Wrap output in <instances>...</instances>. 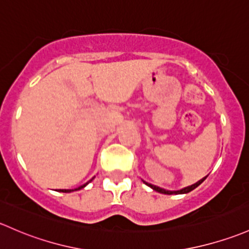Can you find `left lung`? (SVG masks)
Returning a JSON list of instances; mask_svg holds the SVG:
<instances>
[{"label":"left lung","mask_w":249,"mask_h":249,"mask_svg":"<svg viewBox=\"0 0 249 249\" xmlns=\"http://www.w3.org/2000/svg\"><path fill=\"white\" fill-rule=\"evenodd\" d=\"M205 178H206V177H205ZM205 178H203V179L199 180V181H198V182H196V184L191 185V186H188V187L182 188V190H180V191H166V190H163V188H160V187H158V186H155V185L148 184V182H145V184L148 185L149 187L153 188V190L158 191V192H160V193H163V195H182V193H188V192H191V191L195 190L196 187L199 186L201 182H203L204 180H205Z\"/></svg>","instance_id":"8db88e82"}]
</instances>
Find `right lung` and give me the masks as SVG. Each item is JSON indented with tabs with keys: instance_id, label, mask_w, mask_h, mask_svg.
Masks as SVG:
<instances>
[{
	"instance_id": "add662e5",
	"label": "right lung",
	"mask_w": 249,
	"mask_h": 249,
	"mask_svg": "<svg viewBox=\"0 0 249 249\" xmlns=\"http://www.w3.org/2000/svg\"><path fill=\"white\" fill-rule=\"evenodd\" d=\"M91 180H93V179H91ZM91 180H90V181H91ZM88 182H89V181H88ZM88 182H87V184H88ZM87 184H85V185H82V186H80V187L75 188V190H61V191H62V192H65V193H68V192H71V191H77V190H81V188H83V187H85L86 185H87Z\"/></svg>"
}]
</instances>
